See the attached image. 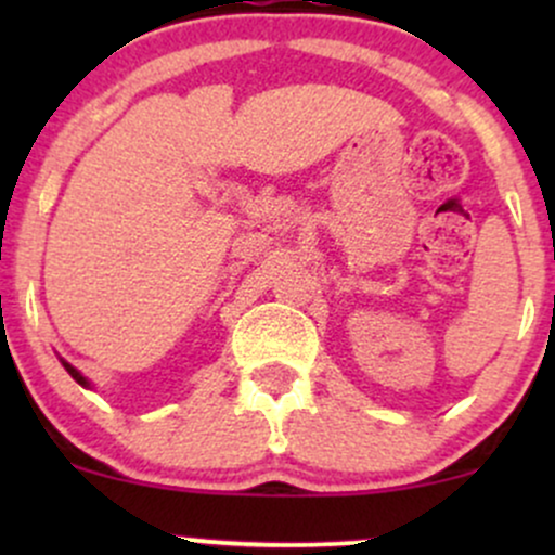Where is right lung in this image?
Returning a JSON list of instances; mask_svg holds the SVG:
<instances>
[{"instance_id":"obj_1","label":"right lung","mask_w":555,"mask_h":555,"mask_svg":"<svg viewBox=\"0 0 555 555\" xmlns=\"http://www.w3.org/2000/svg\"><path fill=\"white\" fill-rule=\"evenodd\" d=\"M62 365H65V367H67V373H69V375H73V378H75V380H78V384H80V386H88V380H86V378H82V375H80L78 371H75V367H73V365H69V362H62Z\"/></svg>"}]
</instances>
